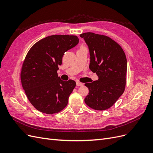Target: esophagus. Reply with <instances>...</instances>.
Returning <instances> with one entry per match:
<instances>
[{
    "instance_id": "34e87169",
    "label": "esophagus",
    "mask_w": 153,
    "mask_h": 153,
    "mask_svg": "<svg viewBox=\"0 0 153 153\" xmlns=\"http://www.w3.org/2000/svg\"><path fill=\"white\" fill-rule=\"evenodd\" d=\"M76 85H77V86H82V85H83V84H82V83H81L80 82L77 81V82H76Z\"/></svg>"
}]
</instances>
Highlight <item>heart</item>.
Returning <instances> with one entry per match:
<instances>
[{"instance_id": "1", "label": "heart", "mask_w": 153, "mask_h": 153, "mask_svg": "<svg viewBox=\"0 0 153 153\" xmlns=\"http://www.w3.org/2000/svg\"><path fill=\"white\" fill-rule=\"evenodd\" d=\"M82 47H81V48H82Z\"/></svg>"}]
</instances>
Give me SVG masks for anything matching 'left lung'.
Listing matches in <instances>:
<instances>
[{"instance_id":"1","label":"left lung","mask_w":153,"mask_h":153,"mask_svg":"<svg viewBox=\"0 0 153 153\" xmlns=\"http://www.w3.org/2000/svg\"><path fill=\"white\" fill-rule=\"evenodd\" d=\"M84 39L90 52L89 69L98 76V80L86 83L89 94L84 100L90 108L105 110L116 102L125 90L127 60L123 48L109 37L85 32Z\"/></svg>"}]
</instances>
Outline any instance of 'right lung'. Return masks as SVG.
Instances as JSON below:
<instances>
[{
	"mask_svg": "<svg viewBox=\"0 0 153 153\" xmlns=\"http://www.w3.org/2000/svg\"><path fill=\"white\" fill-rule=\"evenodd\" d=\"M76 36L52 35L36 43L22 64L20 78L30 103L39 112L53 114L66 107L76 86L58 76L59 66L66 51L78 43Z\"/></svg>",
	"mask_w": 153,
	"mask_h": 153,
	"instance_id": "right-lung-1",
	"label": "right lung"
}]
</instances>
